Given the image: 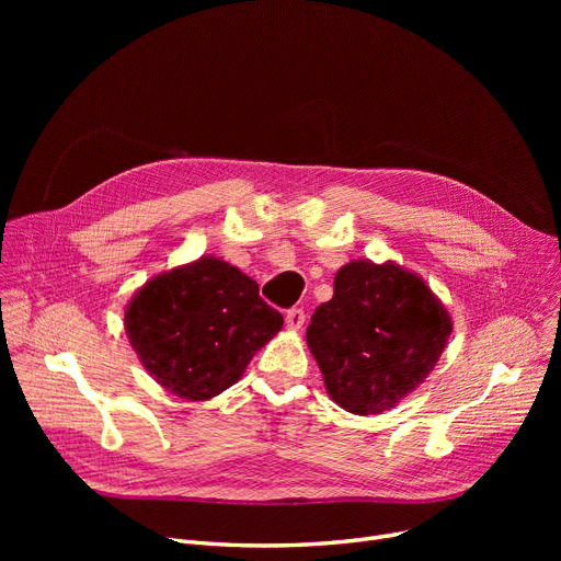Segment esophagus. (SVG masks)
Returning a JSON list of instances; mask_svg holds the SVG:
<instances>
[{"label":"esophagus","mask_w":561,"mask_h":561,"mask_svg":"<svg viewBox=\"0 0 561 561\" xmlns=\"http://www.w3.org/2000/svg\"><path fill=\"white\" fill-rule=\"evenodd\" d=\"M305 320H307V316H305L302 309H288V313H286V328L293 330V332H298V330H302Z\"/></svg>","instance_id":"obj_1"}]
</instances>
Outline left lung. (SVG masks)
Segmentation results:
<instances>
[{
    "label": "left lung",
    "instance_id": "1",
    "mask_svg": "<svg viewBox=\"0 0 561 561\" xmlns=\"http://www.w3.org/2000/svg\"><path fill=\"white\" fill-rule=\"evenodd\" d=\"M453 318L423 277L400 263L355 259L334 277L307 343L330 398L350 414L389 411L434 370Z\"/></svg>",
    "mask_w": 561,
    "mask_h": 561
}]
</instances>
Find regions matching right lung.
<instances>
[{"mask_svg": "<svg viewBox=\"0 0 561 561\" xmlns=\"http://www.w3.org/2000/svg\"><path fill=\"white\" fill-rule=\"evenodd\" d=\"M282 325L259 284L218 256L147 279L125 309V332L145 370L193 402L236 385Z\"/></svg>", "mask_w": 561, "mask_h": 561, "instance_id": "add662e5", "label": "right lung"}]
</instances>
